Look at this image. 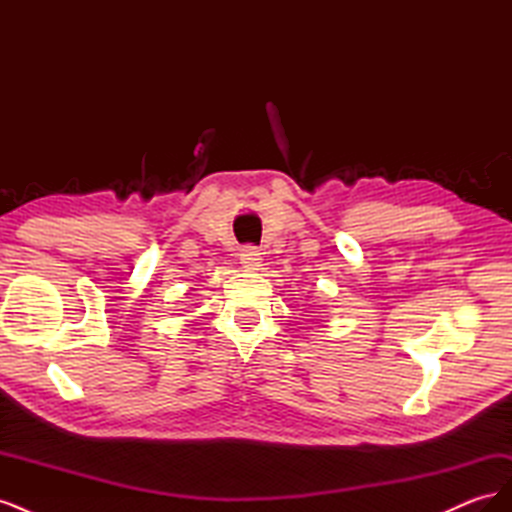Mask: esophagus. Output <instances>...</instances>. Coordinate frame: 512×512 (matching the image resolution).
I'll use <instances>...</instances> for the list:
<instances>
[{
	"mask_svg": "<svg viewBox=\"0 0 512 512\" xmlns=\"http://www.w3.org/2000/svg\"><path fill=\"white\" fill-rule=\"evenodd\" d=\"M260 252L254 245H247L241 250V265L245 271H258L260 269Z\"/></svg>",
	"mask_w": 512,
	"mask_h": 512,
	"instance_id": "esophagus-1",
	"label": "esophagus"
}]
</instances>
